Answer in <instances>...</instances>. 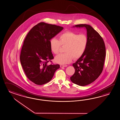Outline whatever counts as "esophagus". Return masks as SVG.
Listing matches in <instances>:
<instances>
[{
    "label": "esophagus",
    "mask_w": 120,
    "mask_h": 120,
    "mask_svg": "<svg viewBox=\"0 0 120 120\" xmlns=\"http://www.w3.org/2000/svg\"><path fill=\"white\" fill-rule=\"evenodd\" d=\"M67 65H62V64L60 65V67L61 68L64 67H67Z\"/></svg>",
    "instance_id": "esophagus-1"
}]
</instances>
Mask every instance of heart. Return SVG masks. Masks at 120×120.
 Returning <instances> with one entry per match:
<instances>
[{"instance_id":"heart-1","label":"heart","mask_w":120,"mask_h":120,"mask_svg":"<svg viewBox=\"0 0 120 120\" xmlns=\"http://www.w3.org/2000/svg\"><path fill=\"white\" fill-rule=\"evenodd\" d=\"M88 43V38L85 34H79L72 32H66L59 35V40L53 38L50 39V48L52 52L58 54L61 46L64 47V53L55 57V61L60 64H68L73 58L79 59L85 52Z\"/></svg>"}]
</instances>
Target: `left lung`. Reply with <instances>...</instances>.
I'll list each match as a JSON object with an SVG mask.
<instances>
[{
  "mask_svg": "<svg viewBox=\"0 0 120 120\" xmlns=\"http://www.w3.org/2000/svg\"><path fill=\"white\" fill-rule=\"evenodd\" d=\"M74 27H85L87 30L86 49L72 65L75 72L70 77L74 84L84 86L94 82L102 72L106 56L105 44L101 36L91 26L79 24Z\"/></svg>",
  "mask_w": 120,
  "mask_h": 120,
  "instance_id": "1",
  "label": "left lung"
}]
</instances>
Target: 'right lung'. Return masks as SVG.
<instances>
[{"instance_id":"add662e5","label":"right lung","mask_w":120,"mask_h":120,"mask_svg":"<svg viewBox=\"0 0 120 120\" xmlns=\"http://www.w3.org/2000/svg\"><path fill=\"white\" fill-rule=\"evenodd\" d=\"M63 27L40 22L30 30L21 51V64L28 79L37 85H42L52 79L60 65L48 64L54 57L50 48V39Z\"/></svg>"}]
</instances>
